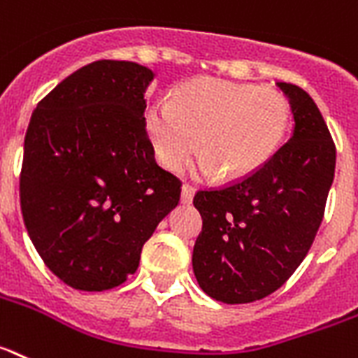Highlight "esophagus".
<instances>
[{
    "label": "esophagus",
    "mask_w": 358,
    "mask_h": 358,
    "mask_svg": "<svg viewBox=\"0 0 358 358\" xmlns=\"http://www.w3.org/2000/svg\"><path fill=\"white\" fill-rule=\"evenodd\" d=\"M195 188L192 185H182L181 188V203L182 204H190L192 199H194Z\"/></svg>",
    "instance_id": "obj_1"
}]
</instances>
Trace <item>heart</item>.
Masks as SVG:
<instances>
[{"instance_id": "b5f03b06", "label": "heart", "mask_w": 358, "mask_h": 358, "mask_svg": "<svg viewBox=\"0 0 358 358\" xmlns=\"http://www.w3.org/2000/svg\"><path fill=\"white\" fill-rule=\"evenodd\" d=\"M289 101L271 87L197 79L157 101L146 114V130L159 163L170 172L197 152L199 173L224 181L252 176L282 145L289 127Z\"/></svg>"}]
</instances>
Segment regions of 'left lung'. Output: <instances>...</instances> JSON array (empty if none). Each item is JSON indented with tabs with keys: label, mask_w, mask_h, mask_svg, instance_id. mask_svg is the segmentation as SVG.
Listing matches in <instances>:
<instances>
[{
	"label": "left lung",
	"mask_w": 358,
	"mask_h": 358,
	"mask_svg": "<svg viewBox=\"0 0 358 358\" xmlns=\"http://www.w3.org/2000/svg\"><path fill=\"white\" fill-rule=\"evenodd\" d=\"M277 85L292 103V139L252 176L194 197L203 217L195 279L224 304L261 301L292 277L315 241L335 176L337 150L315 101L297 85Z\"/></svg>",
	"instance_id": "1"
}]
</instances>
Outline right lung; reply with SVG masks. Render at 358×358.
I'll use <instances>...</instances> for the list:
<instances>
[{"mask_svg":"<svg viewBox=\"0 0 358 358\" xmlns=\"http://www.w3.org/2000/svg\"><path fill=\"white\" fill-rule=\"evenodd\" d=\"M152 78L132 61H94L32 112L21 213L39 257L70 288L123 284L181 199L182 182L155 163L143 119Z\"/></svg>","mask_w":358,"mask_h":358,"instance_id":"right-lung-1","label":"right lung"}]
</instances>
